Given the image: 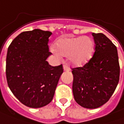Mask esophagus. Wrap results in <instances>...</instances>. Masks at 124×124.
<instances>
[{"mask_svg": "<svg viewBox=\"0 0 124 124\" xmlns=\"http://www.w3.org/2000/svg\"><path fill=\"white\" fill-rule=\"evenodd\" d=\"M63 70L64 71H70V68L68 66H66V65H64L63 66Z\"/></svg>", "mask_w": 124, "mask_h": 124, "instance_id": "1", "label": "esophagus"}]
</instances>
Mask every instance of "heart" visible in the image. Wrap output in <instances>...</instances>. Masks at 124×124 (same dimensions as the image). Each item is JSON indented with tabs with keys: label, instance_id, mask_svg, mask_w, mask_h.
<instances>
[{
	"label": "heart",
	"instance_id": "obj_1",
	"mask_svg": "<svg viewBox=\"0 0 124 124\" xmlns=\"http://www.w3.org/2000/svg\"><path fill=\"white\" fill-rule=\"evenodd\" d=\"M50 51L56 57L61 58L63 56H68L70 64L83 66L93 58L94 41L88 36L65 35L56 40V45L51 46Z\"/></svg>",
	"mask_w": 124,
	"mask_h": 124
}]
</instances>
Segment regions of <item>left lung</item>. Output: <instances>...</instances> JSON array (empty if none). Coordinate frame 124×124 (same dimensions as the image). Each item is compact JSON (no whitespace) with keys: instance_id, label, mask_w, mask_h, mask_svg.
<instances>
[{"instance_id":"1","label":"left lung","mask_w":124,"mask_h":124,"mask_svg":"<svg viewBox=\"0 0 124 124\" xmlns=\"http://www.w3.org/2000/svg\"><path fill=\"white\" fill-rule=\"evenodd\" d=\"M95 51L82 68H73V93L75 102L87 109H96L110 99L119 80L117 49L104 34L93 33Z\"/></svg>"}]
</instances>
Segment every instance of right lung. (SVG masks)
I'll use <instances>...</instances> for the list:
<instances>
[{
  "mask_svg": "<svg viewBox=\"0 0 124 124\" xmlns=\"http://www.w3.org/2000/svg\"><path fill=\"white\" fill-rule=\"evenodd\" d=\"M51 31L35 29L23 31L9 46L6 78L11 92L23 104L40 108L52 101L62 65L51 66L46 61Z\"/></svg>",
  "mask_w": 124,
  "mask_h": 124,
  "instance_id": "add662e5",
  "label": "right lung"
}]
</instances>
